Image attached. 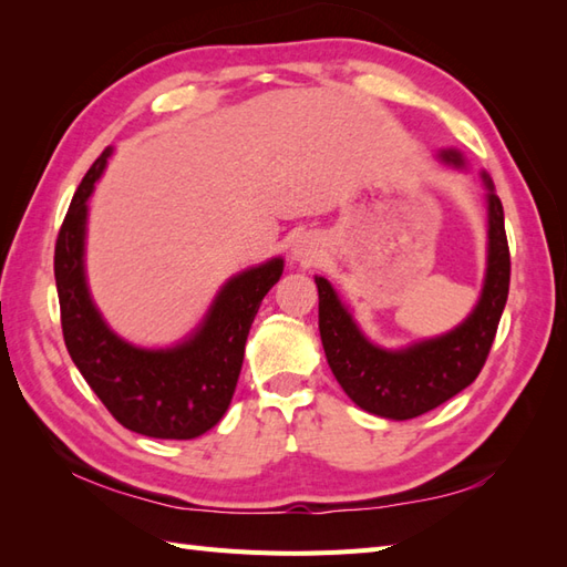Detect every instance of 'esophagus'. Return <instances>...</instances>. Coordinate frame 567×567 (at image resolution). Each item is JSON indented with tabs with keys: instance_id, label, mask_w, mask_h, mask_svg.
Here are the masks:
<instances>
[{
	"instance_id": "esophagus-1",
	"label": "esophagus",
	"mask_w": 567,
	"mask_h": 567,
	"mask_svg": "<svg viewBox=\"0 0 567 567\" xmlns=\"http://www.w3.org/2000/svg\"><path fill=\"white\" fill-rule=\"evenodd\" d=\"M296 257H303V259H308V257H310V249H306V247H296Z\"/></svg>"
}]
</instances>
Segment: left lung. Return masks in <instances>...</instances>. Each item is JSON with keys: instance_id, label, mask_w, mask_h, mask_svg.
<instances>
[{"instance_id": "8db88e82", "label": "left lung", "mask_w": 567, "mask_h": 567, "mask_svg": "<svg viewBox=\"0 0 567 567\" xmlns=\"http://www.w3.org/2000/svg\"><path fill=\"white\" fill-rule=\"evenodd\" d=\"M461 165L456 150L442 153ZM489 255L483 298L473 316L454 332L420 342L405 351H383L361 337L332 286L316 279L320 293V337L334 379L361 410L388 420H412L468 388L483 371L509 293V245L505 210L487 174Z\"/></svg>"}]
</instances>
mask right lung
Here are the masks:
<instances>
[{
  "label": "right lung",
  "mask_w": 567,
  "mask_h": 567,
  "mask_svg": "<svg viewBox=\"0 0 567 567\" xmlns=\"http://www.w3.org/2000/svg\"><path fill=\"white\" fill-rule=\"evenodd\" d=\"M109 155L104 150L84 174L55 240L62 337L74 367L125 430L153 439H196L230 405L249 327L261 298L281 279L284 261L271 259L228 281L188 342L165 351L125 344L92 306L82 267L86 198Z\"/></svg>",
  "instance_id": "1"
}]
</instances>
